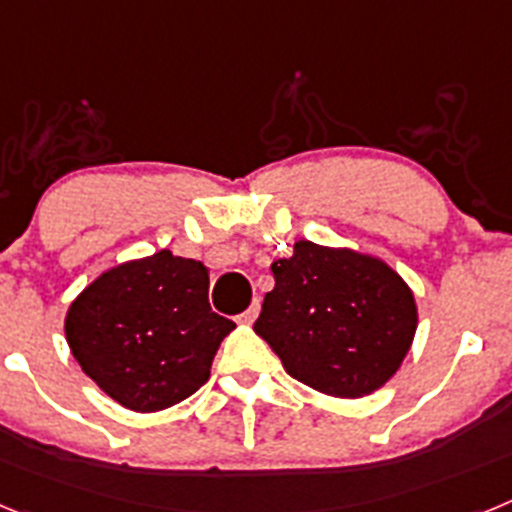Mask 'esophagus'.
Segmentation results:
<instances>
[{
  "label": "esophagus",
  "mask_w": 512,
  "mask_h": 512,
  "mask_svg": "<svg viewBox=\"0 0 512 512\" xmlns=\"http://www.w3.org/2000/svg\"><path fill=\"white\" fill-rule=\"evenodd\" d=\"M259 310H261V305H259V300H256L251 307H248L246 312H243V315H241V318H238V320H241L243 325H251L253 320L259 318Z\"/></svg>",
  "instance_id": "esophagus-1"
}]
</instances>
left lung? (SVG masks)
<instances>
[{"instance_id": "8db88e82", "label": "left lung", "mask_w": 512, "mask_h": 512, "mask_svg": "<svg viewBox=\"0 0 512 512\" xmlns=\"http://www.w3.org/2000/svg\"><path fill=\"white\" fill-rule=\"evenodd\" d=\"M253 330L297 382L330 397H364L390 382L413 346V289L377 256L297 241L271 264Z\"/></svg>"}]
</instances>
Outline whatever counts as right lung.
<instances>
[{"mask_svg": "<svg viewBox=\"0 0 512 512\" xmlns=\"http://www.w3.org/2000/svg\"><path fill=\"white\" fill-rule=\"evenodd\" d=\"M202 261L158 251L99 274L66 312L81 372L135 413L187 400L210 379L233 320L212 312Z\"/></svg>", "mask_w": 512, "mask_h": 512, "instance_id": "right-lung-1", "label": "right lung"}]
</instances>
